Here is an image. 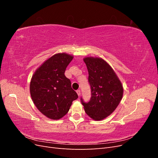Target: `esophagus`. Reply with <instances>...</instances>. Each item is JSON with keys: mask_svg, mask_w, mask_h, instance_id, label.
Returning a JSON list of instances; mask_svg holds the SVG:
<instances>
[{"mask_svg": "<svg viewBox=\"0 0 158 158\" xmlns=\"http://www.w3.org/2000/svg\"><path fill=\"white\" fill-rule=\"evenodd\" d=\"M76 93H77V94H78V97H80V94H81L80 90H77V91H76Z\"/></svg>", "mask_w": 158, "mask_h": 158, "instance_id": "obj_1", "label": "esophagus"}]
</instances>
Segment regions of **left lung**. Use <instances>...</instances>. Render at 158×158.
I'll return each mask as SVG.
<instances>
[{
    "label": "left lung",
    "mask_w": 158,
    "mask_h": 158,
    "mask_svg": "<svg viewBox=\"0 0 158 158\" xmlns=\"http://www.w3.org/2000/svg\"><path fill=\"white\" fill-rule=\"evenodd\" d=\"M88 70L92 97L88 103L81 101L85 112L94 121L109 116L120 103L123 87L115 72L107 62L99 57L84 59Z\"/></svg>",
    "instance_id": "1"
}]
</instances>
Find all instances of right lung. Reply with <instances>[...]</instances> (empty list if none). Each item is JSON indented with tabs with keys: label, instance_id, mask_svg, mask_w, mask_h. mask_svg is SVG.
I'll return each instance as SVG.
<instances>
[{
	"label": "right lung",
	"instance_id": "add662e5",
	"mask_svg": "<svg viewBox=\"0 0 158 158\" xmlns=\"http://www.w3.org/2000/svg\"><path fill=\"white\" fill-rule=\"evenodd\" d=\"M74 56L59 52L46 60L31 79V98L37 109L52 120L63 117L78 95L71 88L70 80L64 75Z\"/></svg>",
	"mask_w": 158,
	"mask_h": 158
}]
</instances>
